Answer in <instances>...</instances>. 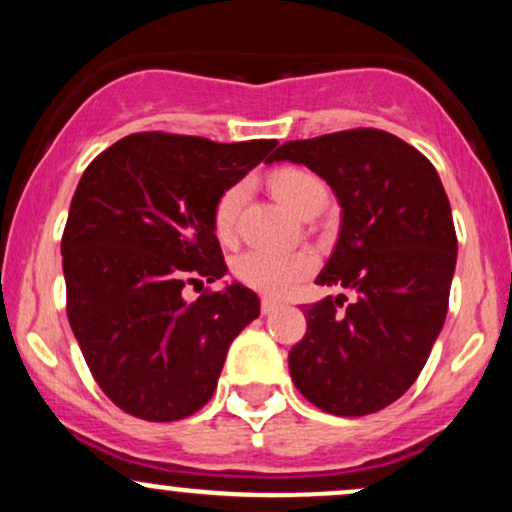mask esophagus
Returning <instances> with one entry per match:
<instances>
[{"instance_id": "1", "label": "esophagus", "mask_w": 512, "mask_h": 512, "mask_svg": "<svg viewBox=\"0 0 512 512\" xmlns=\"http://www.w3.org/2000/svg\"><path fill=\"white\" fill-rule=\"evenodd\" d=\"M279 301H274V298H262V315H269L274 313L276 308H279Z\"/></svg>"}]
</instances>
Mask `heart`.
Returning a JSON list of instances; mask_svg holds the SVG:
<instances>
[{"label":"heart","instance_id":"1","mask_svg":"<svg viewBox=\"0 0 512 512\" xmlns=\"http://www.w3.org/2000/svg\"><path fill=\"white\" fill-rule=\"evenodd\" d=\"M243 192V185H233L216 202L214 231L219 238L231 236ZM272 192L293 214H301L317 197L327 195L320 178L301 168L276 170L272 175ZM310 269H313V257L303 250H248L236 260L238 279L264 296H286L310 274Z\"/></svg>","mask_w":512,"mask_h":512}]
</instances>
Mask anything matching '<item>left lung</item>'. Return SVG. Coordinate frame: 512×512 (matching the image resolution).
<instances>
[{
	"instance_id": "1",
	"label": "left lung",
	"mask_w": 512,
	"mask_h": 512,
	"mask_svg": "<svg viewBox=\"0 0 512 512\" xmlns=\"http://www.w3.org/2000/svg\"><path fill=\"white\" fill-rule=\"evenodd\" d=\"M298 163L332 187L342 226L315 284L354 291L303 310L289 351L298 392L334 416L385 409L419 378L448 315L457 238L448 195L424 154L390 132L349 129L289 142L269 163Z\"/></svg>"
}]
</instances>
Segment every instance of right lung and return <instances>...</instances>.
<instances>
[{"instance_id": "obj_1", "label": "right lung", "mask_w": 512, "mask_h": 512, "mask_svg": "<svg viewBox=\"0 0 512 512\" xmlns=\"http://www.w3.org/2000/svg\"><path fill=\"white\" fill-rule=\"evenodd\" d=\"M276 146L144 132L84 170L62 236L67 315L93 378L127 414L178 421L214 395L228 346L260 315L248 286L182 298L228 272L214 207Z\"/></svg>"}]
</instances>
